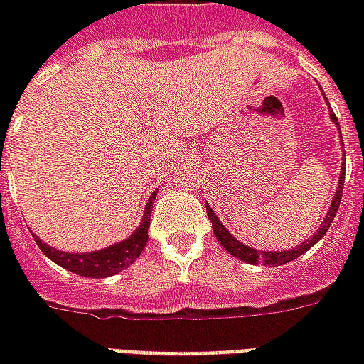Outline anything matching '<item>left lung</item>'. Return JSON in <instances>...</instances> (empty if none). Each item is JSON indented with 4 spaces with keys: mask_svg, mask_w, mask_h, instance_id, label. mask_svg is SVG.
I'll use <instances>...</instances> for the list:
<instances>
[{
    "mask_svg": "<svg viewBox=\"0 0 364 364\" xmlns=\"http://www.w3.org/2000/svg\"><path fill=\"white\" fill-rule=\"evenodd\" d=\"M329 117H331V120H333L336 124H339V122H337L336 112L331 111L329 112ZM341 144H343V140H341ZM343 181H345V167L341 169L336 197H333L331 205H329V213L326 214V218H323V222L320 224V230H318L310 240H306L304 244L296 245V247H292V250H287V252H257V250H253V247H250V245H244L242 242H237L236 237L232 236L228 230L224 228V224L220 222V218L214 214V210L208 205H206V214H208V220H210V224H213L214 236H216V240L220 242L222 247H224L230 255H234V257L245 261V263H252V265H259V263H263V265L279 267V265H284V263H290V261H294L296 257H300L302 253L308 252L312 245L318 244L321 237L326 236V232H328L329 226H331V222H333V218H336L339 203H341V195H343Z\"/></svg>",
    "mask_w": 364,
    "mask_h": 364,
    "instance_id": "left-lung-1",
    "label": "left lung"
}]
</instances>
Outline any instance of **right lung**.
Segmentation results:
<instances>
[{
    "mask_svg": "<svg viewBox=\"0 0 364 364\" xmlns=\"http://www.w3.org/2000/svg\"><path fill=\"white\" fill-rule=\"evenodd\" d=\"M154 198L156 193H151L150 200L146 203V210H144L142 222L140 226L132 232V236H128L127 240H122L119 244L109 245L105 250L90 253H68L54 250L50 245H46L43 240H38L35 236V242L38 245V250L52 259L60 267L68 269L75 274L82 277H91V279H105L111 274L120 273L122 269H127L128 265H132L138 255L144 252V247L148 244V226H150V214L151 206H154Z\"/></svg>",
    "mask_w": 364,
    "mask_h": 364,
    "instance_id": "1",
    "label": "right lung"
}]
</instances>
